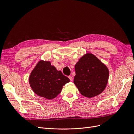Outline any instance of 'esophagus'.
Segmentation results:
<instances>
[{
	"instance_id": "obj_1",
	"label": "esophagus",
	"mask_w": 134,
	"mask_h": 134,
	"mask_svg": "<svg viewBox=\"0 0 134 134\" xmlns=\"http://www.w3.org/2000/svg\"><path fill=\"white\" fill-rule=\"evenodd\" d=\"M69 78L70 79V80L71 81L72 80V77L71 76H69Z\"/></svg>"
}]
</instances>
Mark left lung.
I'll return each instance as SVG.
<instances>
[{"label":"left lung","instance_id":"8db88e82","mask_svg":"<svg viewBox=\"0 0 134 134\" xmlns=\"http://www.w3.org/2000/svg\"><path fill=\"white\" fill-rule=\"evenodd\" d=\"M74 83L81 93L88 98L100 94L106 88L109 78L108 68L95 55L86 53L75 65Z\"/></svg>","mask_w":134,"mask_h":134}]
</instances>
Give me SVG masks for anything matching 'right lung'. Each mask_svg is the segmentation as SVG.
I'll return each instance as SVG.
<instances>
[{"mask_svg": "<svg viewBox=\"0 0 134 134\" xmlns=\"http://www.w3.org/2000/svg\"><path fill=\"white\" fill-rule=\"evenodd\" d=\"M69 82L70 79L50 62L42 60L37 63L29 77L32 91L38 96L50 100L57 97L63 87Z\"/></svg>", "mask_w": 134, "mask_h": 134, "instance_id": "add662e5", "label": "right lung"}]
</instances>
